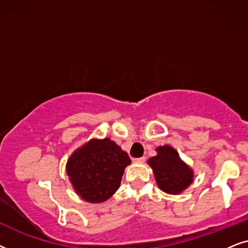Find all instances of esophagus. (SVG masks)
Instances as JSON below:
<instances>
[{
    "label": "esophagus",
    "instance_id": "obj_1",
    "mask_svg": "<svg viewBox=\"0 0 248 248\" xmlns=\"http://www.w3.org/2000/svg\"><path fill=\"white\" fill-rule=\"evenodd\" d=\"M133 161L135 163H143L145 161V157H136V158H133Z\"/></svg>",
    "mask_w": 248,
    "mask_h": 248
}]
</instances>
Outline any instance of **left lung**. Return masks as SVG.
Instances as JSON below:
<instances>
[{"label":"left lung","mask_w":248,"mask_h":248,"mask_svg":"<svg viewBox=\"0 0 248 248\" xmlns=\"http://www.w3.org/2000/svg\"><path fill=\"white\" fill-rule=\"evenodd\" d=\"M157 155L148 158L156 184L161 190L178 195L194 180V171L181 160L178 152L169 145L158 146Z\"/></svg>","instance_id":"8db88e82"}]
</instances>
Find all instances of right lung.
<instances>
[{"label": "right lung", "instance_id": "add662e5", "mask_svg": "<svg viewBox=\"0 0 248 248\" xmlns=\"http://www.w3.org/2000/svg\"><path fill=\"white\" fill-rule=\"evenodd\" d=\"M129 156L110 138L91 140L76 150L67 162L72 187L86 202L101 203L120 187Z\"/></svg>", "mask_w": 248, "mask_h": 248}]
</instances>
